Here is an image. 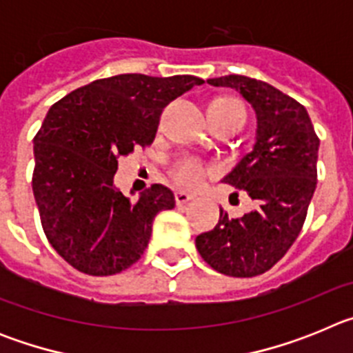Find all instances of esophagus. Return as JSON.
<instances>
[{
    "mask_svg": "<svg viewBox=\"0 0 353 353\" xmlns=\"http://www.w3.org/2000/svg\"><path fill=\"white\" fill-rule=\"evenodd\" d=\"M192 198H194V196L189 194V192H183V191H179L176 194H174V199H176V205H179V207H183V205H187Z\"/></svg>",
    "mask_w": 353,
    "mask_h": 353,
    "instance_id": "obj_1",
    "label": "esophagus"
}]
</instances>
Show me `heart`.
I'll return each instance as SVG.
<instances>
[{
	"label": "heart",
	"instance_id": "1",
	"mask_svg": "<svg viewBox=\"0 0 353 353\" xmlns=\"http://www.w3.org/2000/svg\"><path fill=\"white\" fill-rule=\"evenodd\" d=\"M208 113H236L244 114V109L239 102L232 101V99H215L208 105ZM173 173L174 180L183 187H194L201 182L203 179V166L199 164L196 159L192 157H182L173 164Z\"/></svg>",
	"mask_w": 353,
	"mask_h": 353
}]
</instances>
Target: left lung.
Segmentation results:
<instances>
[{
    "label": "left lung",
    "mask_w": 353,
    "mask_h": 353,
    "mask_svg": "<svg viewBox=\"0 0 353 353\" xmlns=\"http://www.w3.org/2000/svg\"><path fill=\"white\" fill-rule=\"evenodd\" d=\"M207 83L236 90L256 113L252 150L223 179L248 192L256 208L239 219L221 210L214 230L196 236V249L224 276H260L301 233L316 189L320 139L304 105L269 83L235 74Z\"/></svg>",
    "instance_id": "1"
}]
</instances>
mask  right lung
<instances>
[{"label":"right lung","instance_id":"add662e5","mask_svg":"<svg viewBox=\"0 0 353 353\" xmlns=\"http://www.w3.org/2000/svg\"><path fill=\"white\" fill-rule=\"evenodd\" d=\"M196 76L120 74L74 90L51 105L33 139V194L43 233L79 272L113 276L141 258L173 192L154 183L136 201L114 185L118 159L148 146L162 109L203 84Z\"/></svg>","mask_w":353,"mask_h":353}]
</instances>
